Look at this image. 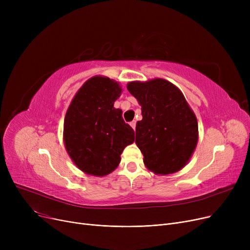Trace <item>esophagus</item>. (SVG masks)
Returning <instances> with one entry per match:
<instances>
[{
  "mask_svg": "<svg viewBox=\"0 0 250 250\" xmlns=\"http://www.w3.org/2000/svg\"><path fill=\"white\" fill-rule=\"evenodd\" d=\"M129 125H130V126H132L134 129H136V125H137V122H136V121L130 122V123H129Z\"/></svg>",
  "mask_w": 250,
  "mask_h": 250,
  "instance_id": "1",
  "label": "esophagus"
}]
</instances>
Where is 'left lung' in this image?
I'll return each instance as SVG.
<instances>
[{
    "label": "left lung",
    "mask_w": 250,
    "mask_h": 250,
    "mask_svg": "<svg viewBox=\"0 0 250 250\" xmlns=\"http://www.w3.org/2000/svg\"><path fill=\"white\" fill-rule=\"evenodd\" d=\"M142 106L136 144L146 167L156 174L174 173L186 166L198 143V121L181 91L163 79L126 86Z\"/></svg>",
    "instance_id": "left-lung-1"
}]
</instances>
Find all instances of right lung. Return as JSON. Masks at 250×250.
I'll use <instances>...</instances> for the list:
<instances>
[{
	"label": "right lung",
	"mask_w": 250,
	"mask_h": 250,
	"mask_svg": "<svg viewBox=\"0 0 250 250\" xmlns=\"http://www.w3.org/2000/svg\"><path fill=\"white\" fill-rule=\"evenodd\" d=\"M121 93L117 82L93 77L77 92L65 113V149L87 174L104 176L112 172L124 149L135 141L134 129L125 123L123 111L113 107Z\"/></svg>",
	"instance_id": "obj_1"
}]
</instances>
